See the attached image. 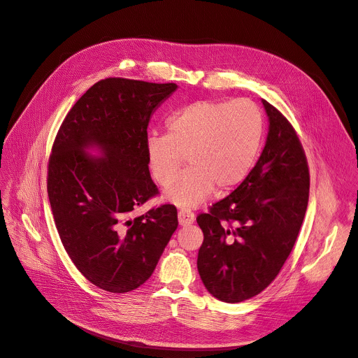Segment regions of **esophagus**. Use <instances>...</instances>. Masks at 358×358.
<instances>
[{
    "instance_id": "1",
    "label": "esophagus",
    "mask_w": 358,
    "mask_h": 358,
    "mask_svg": "<svg viewBox=\"0 0 358 358\" xmlns=\"http://www.w3.org/2000/svg\"><path fill=\"white\" fill-rule=\"evenodd\" d=\"M196 220V215L191 210H180L178 211V222L180 225H189Z\"/></svg>"
}]
</instances>
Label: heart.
I'll use <instances>...</instances> for the list:
<instances>
[{
  "label": "heart",
  "mask_w": 358,
  "mask_h": 358,
  "mask_svg": "<svg viewBox=\"0 0 358 358\" xmlns=\"http://www.w3.org/2000/svg\"><path fill=\"white\" fill-rule=\"evenodd\" d=\"M166 136L151 134L145 155L154 180L169 185L187 155L190 169L166 189V200L182 207L200 206L214 187L229 191L250 173L263 140L259 108L248 100H203L174 111Z\"/></svg>",
  "instance_id": "obj_1"
}]
</instances>
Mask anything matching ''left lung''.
I'll use <instances>...</instances> for the list:
<instances>
[{
    "instance_id": "8db88e82",
    "label": "left lung",
    "mask_w": 358,
    "mask_h": 358,
    "mask_svg": "<svg viewBox=\"0 0 358 358\" xmlns=\"http://www.w3.org/2000/svg\"><path fill=\"white\" fill-rule=\"evenodd\" d=\"M268 136L257 164L229 197L199 214L197 268L210 294L241 303L277 277L306 215L310 173L296 129L268 101Z\"/></svg>"
}]
</instances>
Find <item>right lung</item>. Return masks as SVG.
Listing matches in <instances>:
<instances>
[{"label":"right lung","mask_w":358,"mask_h":358,"mask_svg":"<svg viewBox=\"0 0 358 358\" xmlns=\"http://www.w3.org/2000/svg\"><path fill=\"white\" fill-rule=\"evenodd\" d=\"M176 90L173 83L101 80L57 133L47 177L55 227L74 266L101 289L128 292L144 284L177 230L173 204L131 215L158 194L145 155L147 127ZM92 146L103 154L88 155Z\"/></svg>","instance_id":"add662e5"}]
</instances>
